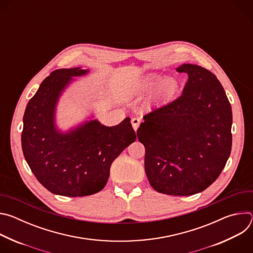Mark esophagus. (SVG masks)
Listing matches in <instances>:
<instances>
[{"label":"esophagus","mask_w":253,"mask_h":253,"mask_svg":"<svg viewBox=\"0 0 253 253\" xmlns=\"http://www.w3.org/2000/svg\"><path fill=\"white\" fill-rule=\"evenodd\" d=\"M140 118H137V117H135V118H132V120H131V124H132V126H133V129L136 131L137 129H138V127H139V125H140Z\"/></svg>","instance_id":"1"}]
</instances>
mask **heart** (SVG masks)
I'll return each mask as SVG.
<instances>
[{
    "label": "heart",
    "instance_id": "b5f03b06",
    "mask_svg": "<svg viewBox=\"0 0 253 253\" xmlns=\"http://www.w3.org/2000/svg\"><path fill=\"white\" fill-rule=\"evenodd\" d=\"M178 81L173 76L164 77L161 73L149 71L134 79L129 85L132 96H142L150 92L148 103L151 105L168 102L178 90Z\"/></svg>",
    "mask_w": 253,
    "mask_h": 253
}]
</instances>
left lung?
Instances as JSON below:
<instances>
[{
	"label": "left lung",
	"instance_id": "1",
	"mask_svg": "<svg viewBox=\"0 0 253 253\" xmlns=\"http://www.w3.org/2000/svg\"><path fill=\"white\" fill-rule=\"evenodd\" d=\"M176 70L188 75L181 96L144 116L137 136L154 190L188 196L205 190L223 170L231 151L232 111L210 71L194 64Z\"/></svg>",
	"mask_w": 253,
	"mask_h": 253
}]
</instances>
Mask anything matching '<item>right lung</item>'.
Instances as JSON below:
<instances>
[{
  "instance_id": "add662e5",
  "label": "right lung",
  "mask_w": 253,
  "mask_h": 253,
  "mask_svg": "<svg viewBox=\"0 0 253 253\" xmlns=\"http://www.w3.org/2000/svg\"><path fill=\"white\" fill-rule=\"evenodd\" d=\"M89 72L82 67L55 70L25 110L21 139L25 159L38 181L57 195L81 197L101 191L112 162L136 140L128 117L111 127L94 119V114L67 130L58 126L60 98L74 77Z\"/></svg>"
}]
</instances>
